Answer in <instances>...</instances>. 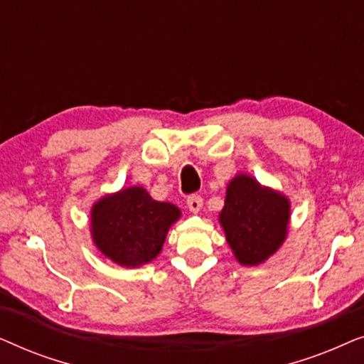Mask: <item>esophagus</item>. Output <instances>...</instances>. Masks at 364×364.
I'll use <instances>...</instances> for the list:
<instances>
[{
  "label": "esophagus",
  "instance_id": "1",
  "mask_svg": "<svg viewBox=\"0 0 364 364\" xmlns=\"http://www.w3.org/2000/svg\"><path fill=\"white\" fill-rule=\"evenodd\" d=\"M187 207L192 213H197L202 208V197L197 196V193H192V196L187 197Z\"/></svg>",
  "mask_w": 364,
  "mask_h": 364
}]
</instances>
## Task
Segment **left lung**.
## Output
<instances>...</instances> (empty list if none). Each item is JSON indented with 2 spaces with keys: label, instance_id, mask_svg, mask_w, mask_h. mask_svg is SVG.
Wrapping results in <instances>:
<instances>
[{
  "label": "left lung",
  "instance_id": "left-lung-1",
  "mask_svg": "<svg viewBox=\"0 0 364 364\" xmlns=\"http://www.w3.org/2000/svg\"><path fill=\"white\" fill-rule=\"evenodd\" d=\"M288 218L287 198L260 187L255 178L237 176L228 183L220 223L242 265H258L277 252L285 240Z\"/></svg>",
  "mask_w": 364,
  "mask_h": 364
}]
</instances>
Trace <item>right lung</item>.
Segmentation results:
<instances>
[{"label":"right lung","instance_id":"1","mask_svg":"<svg viewBox=\"0 0 364 364\" xmlns=\"http://www.w3.org/2000/svg\"><path fill=\"white\" fill-rule=\"evenodd\" d=\"M181 210L157 202L142 187L104 197L92 208L91 230L99 250L121 267H139L161 252Z\"/></svg>","mask_w":364,"mask_h":364}]
</instances>
